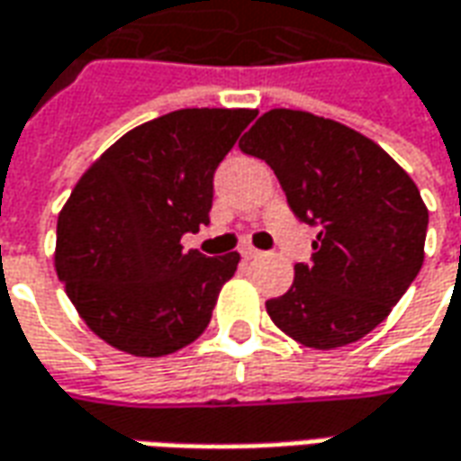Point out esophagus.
I'll use <instances>...</instances> for the list:
<instances>
[{
    "mask_svg": "<svg viewBox=\"0 0 461 461\" xmlns=\"http://www.w3.org/2000/svg\"><path fill=\"white\" fill-rule=\"evenodd\" d=\"M241 259H247V262H252L257 257H262V252H257L254 247H241Z\"/></svg>",
    "mask_w": 461,
    "mask_h": 461,
    "instance_id": "34e87169",
    "label": "esophagus"
}]
</instances>
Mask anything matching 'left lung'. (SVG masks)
Wrapping results in <instances>:
<instances>
[{
	"label": "left lung",
	"instance_id": "left-lung-1",
	"mask_svg": "<svg viewBox=\"0 0 461 461\" xmlns=\"http://www.w3.org/2000/svg\"><path fill=\"white\" fill-rule=\"evenodd\" d=\"M240 149L269 164L294 217L320 230L312 262L267 302L272 321L312 349L362 339L424 262L429 212L417 185L365 134L297 109L262 114Z\"/></svg>",
	"mask_w": 461,
	"mask_h": 461
}]
</instances>
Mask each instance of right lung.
Wrapping results in <instances>:
<instances>
[{
	"label": "right lung",
	"instance_id": "add662e5",
	"mask_svg": "<svg viewBox=\"0 0 461 461\" xmlns=\"http://www.w3.org/2000/svg\"><path fill=\"white\" fill-rule=\"evenodd\" d=\"M252 109H179L127 131L77 182L57 221V275L86 327L137 357L207 330L240 254L204 257L182 237L209 224L214 172Z\"/></svg>",
	"mask_w": 461,
	"mask_h": 461
}]
</instances>
